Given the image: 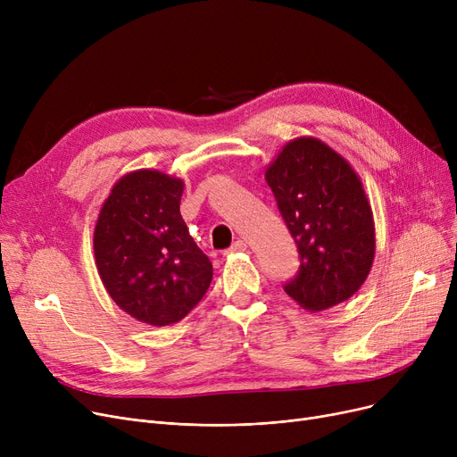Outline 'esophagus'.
Masks as SVG:
<instances>
[{
  "label": "esophagus",
  "instance_id": "34e87169",
  "mask_svg": "<svg viewBox=\"0 0 457 457\" xmlns=\"http://www.w3.org/2000/svg\"><path fill=\"white\" fill-rule=\"evenodd\" d=\"M246 248H248L246 241H241V238H238V241H235V243L231 245V248H228V250L224 252V255H231V253H238V252H245Z\"/></svg>",
  "mask_w": 457,
  "mask_h": 457
}]
</instances>
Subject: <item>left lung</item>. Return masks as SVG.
Wrapping results in <instances>:
<instances>
[{
	"instance_id": "8db88e82",
	"label": "left lung",
	"mask_w": 457,
	"mask_h": 457,
	"mask_svg": "<svg viewBox=\"0 0 457 457\" xmlns=\"http://www.w3.org/2000/svg\"><path fill=\"white\" fill-rule=\"evenodd\" d=\"M265 179L300 255L285 293L309 311L353 296L370 272L372 209L353 168L328 144L300 137L285 144Z\"/></svg>"
}]
</instances>
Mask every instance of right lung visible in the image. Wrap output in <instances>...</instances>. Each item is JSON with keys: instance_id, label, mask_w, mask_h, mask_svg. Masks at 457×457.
I'll return each mask as SVG.
<instances>
[{"instance_id": "add662e5", "label": "right lung", "mask_w": 457, "mask_h": 457, "mask_svg": "<svg viewBox=\"0 0 457 457\" xmlns=\"http://www.w3.org/2000/svg\"><path fill=\"white\" fill-rule=\"evenodd\" d=\"M185 183L159 170L120 178L94 229L98 274L114 303L150 326L185 319L212 279L209 257L181 219Z\"/></svg>"}]
</instances>
